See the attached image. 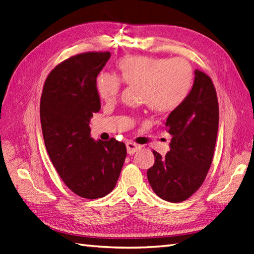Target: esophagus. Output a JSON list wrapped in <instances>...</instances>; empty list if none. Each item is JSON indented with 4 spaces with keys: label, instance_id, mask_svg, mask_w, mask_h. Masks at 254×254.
<instances>
[{
    "label": "esophagus",
    "instance_id": "1",
    "mask_svg": "<svg viewBox=\"0 0 254 254\" xmlns=\"http://www.w3.org/2000/svg\"><path fill=\"white\" fill-rule=\"evenodd\" d=\"M140 145L136 144L134 141H127V150L128 154H134L136 151H138L140 149Z\"/></svg>",
    "mask_w": 254,
    "mask_h": 254
}]
</instances>
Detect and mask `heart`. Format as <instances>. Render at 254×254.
I'll return each mask as SVG.
<instances>
[{
    "label": "heart",
    "instance_id": "heart-1",
    "mask_svg": "<svg viewBox=\"0 0 254 254\" xmlns=\"http://www.w3.org/2000/svg\"><path fill=\"white\" fill-rule=\"evenodd\" d=\"M117 76L101 74L96 79V92L105 103H115L121 82L137 87L140 103L158 114L179 108L189 97L193 87V69L183 58L127 56L116 64Z\"/></svg>",
    "mask_w": 254,
    "mask_h": 254
}]
</instances>
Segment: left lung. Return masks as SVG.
<instances>
[{"label":"left lung","instance_id":"8db88e82","mask_svg":"<svg viewBox=\"0 0 254 254\" xmlns=\"http://www.w3.org/2000/svg\"><path fill=\"white\" fill-rule=\"evenodd\" d=\"M187 101L168 116L172 135L165 157L153 150L154 164L147 171L152 190L162 199L179 203L203 185L212 163L219 126V104L210 77L195 69Z\"/></svg>","mask_w":254,"mask_h":254}]
</instances>
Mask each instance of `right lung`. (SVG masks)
<instances>
[{"label":"right lung","mask_w":254,"mask_h":254,"mask_svg":"<svg viewBox=\"0 0 254 254\" xmlns=\"http://www.w3.org/2000/svg\"><path fill=\"white\" fill-rule=\"evenodd\" d=\"M110 53L70 57L50 71L41 97V123L49 158L78 196L95 199L114 190L127 157L125 142L91 137L90 119L100 112L96 77Z\"/></svg>","instance_id":"right-lung-1"}]
</instances>
